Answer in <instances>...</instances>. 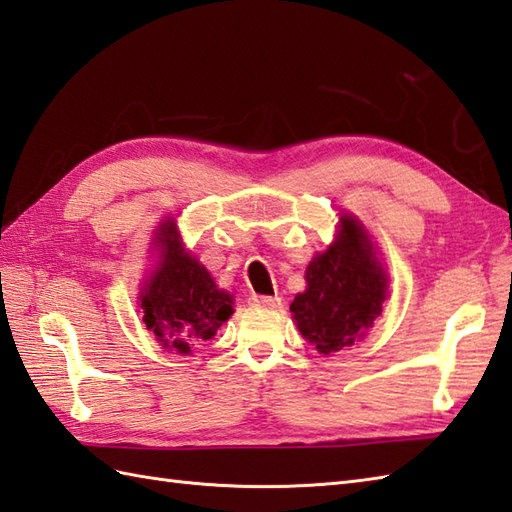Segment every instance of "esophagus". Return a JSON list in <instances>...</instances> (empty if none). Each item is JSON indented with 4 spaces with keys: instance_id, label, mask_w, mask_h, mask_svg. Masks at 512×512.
<instances>
[{
    "instance_id": "34e87169",
    "label": "esophagus",
    "mask_w": 512,
    "mask_h": 512,
    "mask_svg": "<svg viewBox=\"0 0 512 512\" xmlns=\"http://www.w3.org/2000/svg\"><path fill=\"white\" fill-rule=\"evenodd\" d=\"M249 302H252L254 306H263V309H276V306L280 304V298L278 295H252Z\"/></svg>"
}]
</instances>
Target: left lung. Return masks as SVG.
I'll return each mask as SVG.
<instances>
[{
	"label": "left lung",
	"instance_id": "1",
	"mask_svg": "<svg viewBox=\"0 0 512 512\" xmlns=\"http://www.w3.org/2000/svg\"><path fill=\"white\" fill-rule=\"evenodd\" d=\"M385 300V274L366 232L342 217L335 245L306 267V291L295 295L293 320L315 348L331 352L352 346L377 320Z\"/></svg>",
	"mask_w": 512,
	"mask_h": 512
}]
</instances>
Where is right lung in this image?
<instances>
[{"mask_svg":"<svg viewBox=\"0 0 512 512\" xmlns=\"http://www.w3.org/2000/svg\"><path fill=\"white\" fill-rule=\"evenodd\" d=\"M162 263L142 293L144 324L164 348L190 355L232 315V295L217 289L208 269L184 252L173 221L160 227Z\"/></svg>","mask_w":512,"mask_h":512,"instance_id":"1","label":"right lung"}]
</instances>
